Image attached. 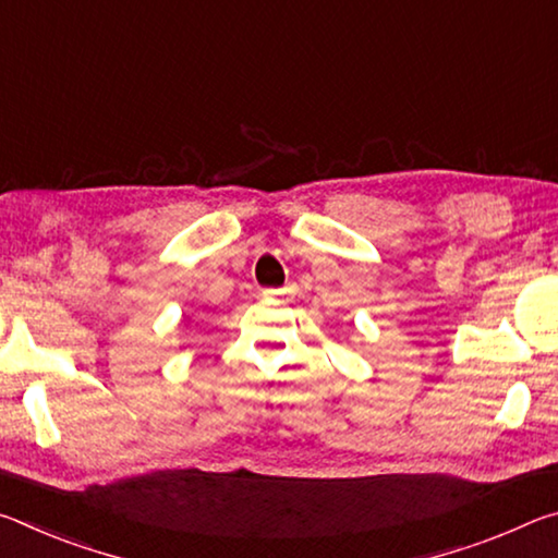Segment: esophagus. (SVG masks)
<instances>
[{
  "instance_id": "esophagus-1",
  "label": "esophagus",
  "mask_w": 558,
  "mask_h": 558,
  "mask_svg": "<svg viewBox=\"0 0 558 558\" xmlns=\"http://www.w3.org/2000/svg\"><path fill=\"white\" fill-rule=\"evenodd\" d=\"M298 292V288L295 286H286V288H268V290H263V298H292Z\"/></svg>"
}]
</instances>
